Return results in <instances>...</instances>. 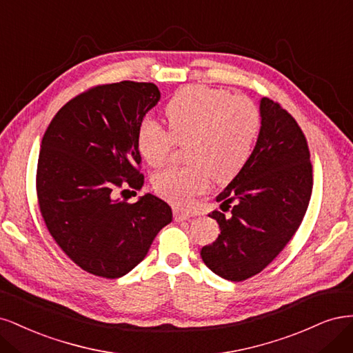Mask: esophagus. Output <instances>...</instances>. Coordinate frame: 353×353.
<instances>
[{"label": "esophagus", "mask_w": 353, "mask_h": 353, "mask_svg": "<svg viewBox=\"0 0 353 353\" xmlns=\"http://www.w3.org/2000/svg\"><path fill=\"white\" fill-rule=\"evenodd\" d=\"M173 215H174V221H185V220H189L192 217V214L189 211L179 210V208L173 210Z\"/></svg>", "instance_id": "34e87169"}]
</instances>
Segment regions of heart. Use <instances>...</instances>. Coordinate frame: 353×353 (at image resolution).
<instances>
[{"instance_id":"b5f03b06","label":"heart","mask_w":353,"mask_h":353,"mask_svg":"<svg viewBox=\"0 0 353 353\" xmlns=\"http://www.w3.org/2000/svg\"><path fill=\"white\" fill-rule=\"evenodd\" d=\"M168 132L146 120L138 130V151L151 167L167 163L174 142L189 141L186 168H170L154 177V189L177 205L208 188L232 180L249 160L261 128V114L251 99L233 98L225 89L186 86L164 107Z\"/></svg>"}]
</instances>
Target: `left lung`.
Here are the masks:
<instances>
[{"label": "left lung", "instance_id": "obj_1", "mask_svg": "<svg viewBox=\"0 0 353 353\" xmlns=\"http://www.w3.org/2000/svg\"><path fill=\"white\" fill-rule=\"evenodd\" d=\"M261 128L254 151L217 196L212 211L221 233L201 249L215 274L242 281L263 271L296 233L312 193V165L305 136L286 110L259 99ZM232 205L229 216L225 211Z\"/></svg>", "mask_w": 353, "mask_h": 353}]
</instances>
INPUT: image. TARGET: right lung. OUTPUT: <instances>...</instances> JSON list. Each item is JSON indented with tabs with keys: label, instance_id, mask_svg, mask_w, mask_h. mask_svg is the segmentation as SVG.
I'll list each match as a JSON object with an SVG mask.
<instances>
[{
	"label": "right lung",
	"instance_id": "1",
	"mask_svg": "<svg viewBox=\"0 0 353 353\" xmlns=\"http://www.w3.org/2000/svg\"><path fill=\"white\" fill-rule=\"evenodd\" d=\"M160 98L154 83L97 86L67 102L42 138L37 172L42 217L65 255L90 274H128L172 223V208L151 193L134 203L114 198L123 181L134 189L143 185L138 130Z\"/></svg>",
	"mask_w": 353,
	"mask_h": 353
}]
</instances>
